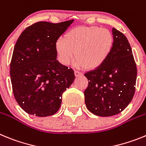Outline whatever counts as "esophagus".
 <instances>
[{
    "instance_id": "esophagus-1",
    "label": "esophagus",
    "mask_w": 146,
    "mask_h": 146,
    "mask_svg": "<svg viewBox=\"0 0 146 146\" xmlns=\"http://www.w3.org/2000/svg\"><path fill=\"white\" fill-rule=\"evenodd\" d=\"M74 74H75V76L77 77V76H82V74H83V73L80 71H78V70H75Z\"/></svg>"
}]
</instances>
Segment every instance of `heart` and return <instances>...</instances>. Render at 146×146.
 <instances>
[{
  "label": "heart",
  "instance_id": "heart-1",
  "mask_svg": "<svg viewBox=\"0 0 146 146\" xmlns=\"http://www.w3.org/2000/svg\"><path fill=\"white\" fill-rule=\"evenodd\" d=\"M113 34L98 26H77L58 38L55 49L59 62L68 65L75 56L76 65L94 70L103 65L113 49Z\"/></svg>",
  "mask_w": 146,
  "mask_h": 146
}]
</instances>
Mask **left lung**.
<instances>
[{"instance_id": "8db88e82", "label": "left lung", "mask_w": 146, "mask_h": 146, "mask_svg": "<svg viewBox=\"0 0 146 146\" xmlns=\"http://www.w3.org/2000/svg\"><path fill=\"white\" fill-rule=\"evenodd\" d=\"M115 42L106 62L84 74L87 108L94 115L109 117L119 114L129 104L135 92L137 66L126 36L112 29Z\"/></svg>"}]
</instances>
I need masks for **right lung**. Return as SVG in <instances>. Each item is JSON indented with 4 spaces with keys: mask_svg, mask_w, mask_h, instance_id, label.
I'll return each mask as SVG.
<instances>
[{
    "mask_svg": "<svg viewBox=\"0 0 146 146\" xmlns=\"http://www.w3.org/2000/svg\"><path fill=\"white\" fill-rule=\"evenodd\" d=\"M73 20L35 23L17 39L10 63L14 96L28 114L47 117L59 110L62 93L75 79L71 68L56 60V41Z\"/></svg>",
    "mask_w": 146,
    "mask_h": 146,
    "instance_id": "1",
    "label": "right lung"
}]
</instances>
